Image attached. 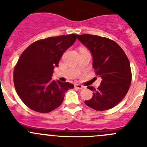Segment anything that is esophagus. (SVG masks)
I'll return each instance as SVG.
<instances>
[{
    "label": "esophagus",
    "instance_id": "34e87169",
    "mask_svg": "<svg viewBox=\"0 0 147 147\" xmlns=\"http://www.w3.org/2000/svg\"><path fill=\"white\" fill-rule=\"evenodd\" d=\"M75 87L78 89H83V88H84V86H82V85H80V84H75Z\"/></svg>",
    "mask_w": 147,
    "mask_h": 147
}]
</instances>
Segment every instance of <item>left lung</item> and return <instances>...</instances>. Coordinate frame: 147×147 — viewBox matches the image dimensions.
Listing matches in <instances>:
<instances>
[{"instance_id":"8db88e82","label":"left lung","mask_w":147,"mask_h":147,"mask_svg":"<svg viewBox=\"0 0 147 147\" xmlns=\"http://www.w3.org/2000/svg\"><path fill=\"white\" fill-rule=\"evenodd\" d=\"M78 39L90 51L93 67L102 79L97 89L88 86L94 95L85 103L97 111L112 109L124 98L131 86L129 60L121 47L109 38L84 34L78 35Z\"/></svg>"}]
</instances>
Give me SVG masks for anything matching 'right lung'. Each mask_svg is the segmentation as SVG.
Masks as SVG:
<instances>
[{"mask_svg": "<svg viewBox=\"0 0 147 147\" xmlns=\"http://www.w3.org/2000/svg\"><path fill=\"white\" fill-rule=\"evenodd\" d=\"M76 34L37 40L23 51L13 70V83L22 101L30 109L48 113L62 104L65 93L74 86L51 80L63 53L72 46Z\"/></svg>", "mask_w": 147, "mask_h": 147, "instance_id": "1", "label": "right lung"}]
</instances>
